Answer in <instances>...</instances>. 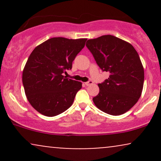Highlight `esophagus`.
I'll use <instances>...</instances> for the list:
<instances>
[{"label":"esophagus","mask_w":161,"mask_h":161,"mask_svg":"<svg viewBox=\"0 0 161 161\" xmlns=\"http://www.w3.org/2000/svg\"><path fill=\"white\" fill-rule=\"evenodd\" d=\"M85 84H86V86H91V85H92L93 84V82H92V81H88V82H85Z\"/></svg>","instance_id":"1"}]
</instances>
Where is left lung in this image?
Instances as JSON below:
<instances>
[{
    "instance_id": "left-lung-1",
    "label": "left lung",
    "mask_w": 161,
    "mask_h": 161,
    "mask_svg": "<svg viewBox=\"0 0 161 161\" xmlns=\"http://www.w3.org/2000/svg\"><path fill=\"white\" fill-rule=\"evenodd\" d=\"M86 47L103 72L110 76L98 84L100 92L93 97L101 111L118 116L137 103L144 84V69L133 46L107 35L87 41Z\"/></svg>"
}]
</instances>
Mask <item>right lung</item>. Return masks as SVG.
Here are the masks:
<instances>
[{
  "instance_id": "1",
  "label": "right lung",
  "mask_w": 161,
  "mask_h": 161,
  "mask_svg": "<svg viewBox=\"0 0 161 161\" xmlns=\"http://www.w3.org/2000/svg\"><path fill=\"white\" fill-rule=\"evenodd\" d=\"M86 38L58 37L33 50L24 67L23 84L30 104L47 116L62 114L73 104L82 82L63 75L85 47Z\"/></svg>"
}]
</instances>
